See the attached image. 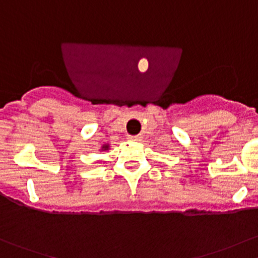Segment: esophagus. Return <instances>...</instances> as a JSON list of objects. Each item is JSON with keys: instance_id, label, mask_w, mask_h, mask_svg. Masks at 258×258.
<instances>
[{"instance_id": "1", "label": "esophagus", "mask_w": 258, "mask_h": 258, "mask_svg": "<svg viewBox=\"0 0 258 258\" xmlns=\"http://www.w3.org/2000/svg\"><path fill=\"white\" fill-rule=\"evenodd\" d=\"M140 139H141L140 136H128V140H131V141H140Z\"/></svg>"}]
</instances>
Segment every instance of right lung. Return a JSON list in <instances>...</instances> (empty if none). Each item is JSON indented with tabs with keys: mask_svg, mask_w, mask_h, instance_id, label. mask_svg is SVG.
I'll use <instances>...</instances> for the list:
<instances>
[{
	"mask_svg": "<svg viewBox=\"0 0 258 258\" xmlns=\"http://www.w3.org/2000/svg\"><path fill=\"white\" fill-rule=\"evenodd\" d=\"M102 148H105V150H107V148H108V146H107V145H106V146H103Z\"/></svg>",
	"mask_w": 258,
	"mask_h": 258,
	"instance_id": "right-lung-1",
	"label": "right lung"
}]
</instances>
